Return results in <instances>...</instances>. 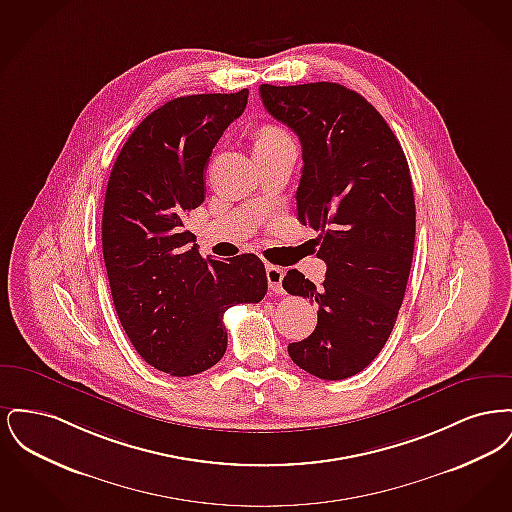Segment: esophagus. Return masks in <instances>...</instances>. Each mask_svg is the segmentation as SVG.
Masks as SVG:
<instances>
[{"label": "esophagus", "instance_id": "34e87169", "mask_svg": "<svg viewBox=\"0 0 512 512\" xmlns=\"http://www.w3.org/2000/svg\"><path fill=\"white\" fill-rule=\"evenodd\" d=\"M267 280L270 290L274 293H284L282 280H284V268L267 265Z\"/></svg>", "mask_w": 512, "mask_h": 512}]
</instances>
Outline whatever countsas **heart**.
Returning <instances> with one entry per match:
<instances>
[{"label":"heart","instance_id":"obj_1","mask_svg":"<svg viewBox=\"0 0 512 512\" xmlns=\"http://www.w3.org/2000/svg\"><path fill=\"white\" fill-rule=\"evenodd\" d=\"M286 138H290V136H288L282 128H278V126H265V128H261V130H259L255 146H261V144H274V142H280V140H286Z\"/></svg>","mask_w":512,"mask_h":512}]
</instances>
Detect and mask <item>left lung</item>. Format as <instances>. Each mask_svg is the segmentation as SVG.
Here are the masks:
<instances>
[{"label":"left lung","mask_w":512,"mask_h":512,"mask_svg":"<svg viewBox=\"0 0 512 512\" xmlns=\"http://www.w3.org/2000/svg\"><path fill=\"white\" fill-rule=\"evenodd\" d=\"M259 94L299 136L297 220L317 230L326 263L320 288L295 268L282 280L318 305L315 332L288 353L317 378L345 380L382 351L405 297L416 230L409 163L384 117L341 84H261Z\"/></svg>","instance_id":"obj_1"}]
</instances>
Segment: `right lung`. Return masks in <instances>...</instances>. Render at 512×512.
I'll return each instance as SVG.
<instances>
[{"label":"right lung","instance_id":"right-lung-1","mask_svg":"<svg viewBox=\"0 0 512 512\" xmlns=\"http://www.w3.org/2000/svg\"><path fill=\"white\" fill-rule=\"evenodd\" d=\"M249 92L171 99L136 126L107 182L101 245L126 336L147 365L194 376L226 351L224 311L267 293L263 261L203 259L184 220L205 199L203 171Z\"/></svg>","mask_w":512,"mask_h":512}]
</instances>
